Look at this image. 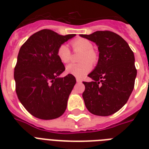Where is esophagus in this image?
<instances>
[{
	"mask_svg": "<svg viewBox=\"0 0 149 149\" xmlns=\"http://www.w3.org/2000/svg\"><path fill=\"white\" fill-rule=\"evenodd\" d=\"M77 83H81L82 82L81 79H79V78H77Z\"/></svg>",
	"mask_w": 149,
	"mask_h": 149,
	"instance_id": "1",
	"label": "esophagus"
}]
</instances>
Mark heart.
<instances>
[{
  "label": "heart",
  "instance_id": "heart-1",
  "mask_svg": "<svg viewBox=\"0 0 149 149\" xmlns=\"http://www.w3.org/2000/svg\"><path fill=\"white\" fill-rule=\"evenodd\" d=\"M72 49L81 52L79 64H70L66 66V72L77 77H83L91 71V63L97 62V56L93 51V45L91 41L86 38H77L71 42ZM57 56L63 63H68L71 59V52L65 44L59 45L57 49Z\"/></svg>",
  "mask_w": 149,
  "mask_h": 149
}]
</instances>
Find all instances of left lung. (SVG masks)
Listing matches in <instances>:
<instances>
[{
    "instance_id": "1",
    "label": "left lung",
    "mask_w": 149,
    "mask_h": 149,
    "mask_svg": "<svg viewBox=\"0 0 149 149\" xmlns=\"http://www.w3.org/2000/svg\"><path fill=\"white\" fill-rule=\"evenodd\" d=\"M80 36L95 42L99 50L97 65L88 75L93 81L83 82L86 107L95 115H111L127 103L134 89L137 75L134 53L126 41L113 31Z\"/></svg>"
}]
</instances>
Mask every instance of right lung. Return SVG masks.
<instances>
[{
	"label": "right lung",
	"instance_id": "1",
	"mask_svg": "<svg viewBox=\"0 0 149 149\" xmlns=\"http://www.w3.org/2000/svg\"><path fill=\"white\" fill-rule=\"evenodd\" d=\"M75 36L43 29L30 36L20 49L14 72L15 91L24 108L36 118L52 120L65 112L77 80L71 74L58 77L65 66L57 49Z\"/></svg>",
	"mask_w": 149,
	"mask_h": 149
}]
</instances>
